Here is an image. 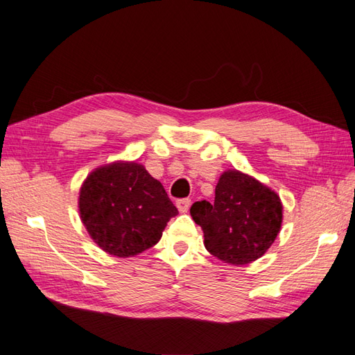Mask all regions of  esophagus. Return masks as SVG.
I'll return each instance as SVG.
<instances>
[{"label":"esophagus","instance_id":"34e87169","mask_svg":"<svg viewBox=\"0 0 355 355\" xmlns=\"http://www.w3.org/2000/svg\"><path fill=\"white\" fill-rule=\"evenodd\" d=\"M176 206H178L180 213H187L189 210V206H191V200L189 198H180V200L176 201Z\"/></svg>","mask_w":355,"mask_h":355}]
</instances>
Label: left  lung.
<instances>
[{"label":"left lung","mask_w":355,"mask_h":355,"mask_svg":"<svg viewBox=\"0 0 355 355\" xmlns=\"http://www.w3.org/2000/svg\"><path fill=\"white\" fill-rule=\"evenodd\" d=\"M191 216L204 232L210 254L247 265L270 249L283 222V204L272 189L239 170L223 171L214 201H196Z\"/></svg>","instance_id":"1"}]
</instances>
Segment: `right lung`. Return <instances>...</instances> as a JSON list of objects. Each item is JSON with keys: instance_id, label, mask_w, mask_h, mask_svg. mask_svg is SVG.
Returning a JSON list of instances; mask_svg holds the SVG:
<instances>
[{"instance_id": "add662e5", "label": "right lung", "mask_w": 355, "mask_h": 355, "mask_svg": "<svg viewBox=\"0 0 355 355\" xmlns=\"http://www.w3.org/2000/svg\"><path fill=\"white\" fill-rule=\"evenodd\" d=\"M80 216L93 241L116 257L155 245L178 209L166 189L135 161L102 166L84 180Z\"/></svg>"}]
</instances>
